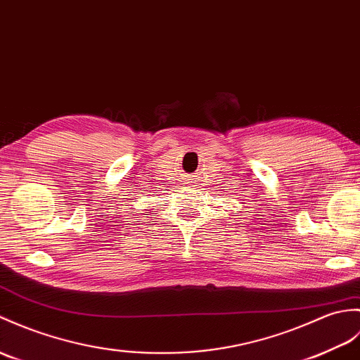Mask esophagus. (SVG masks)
I'll return each instance as SVG.
<instances>
[{
  "label": "esophagus",
  "instance_id": "1",
  "mask_svg": "<svg viewBox=\"0 0 360 360\" xmlns=\"http://www.w3.org/2000/svg\"><path fill=\"white\" fill-rule=\"evenodd\" d=\"M196 179L198 176H195V174H186V176H184V184H187V186H195V182H198Z\"/></svg>",
  "mask_w": 360,
  "mask_h": 360
}]
</instances>
